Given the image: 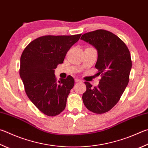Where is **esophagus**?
Wrapping results in <instances>:
<instances>
[{
    "mask_svg": "<svg viewBox=\"0 0 148 148\" xmlns=\"http://www.w3.org/2000/svg\"><path fill=\"white\" fill-rule=\"evenodd\" d=\"M75 82H76V83H81V82H82V80L76 78V79H75Z\"/></svg>",
    "mask_w": 148,
    "mask_h": 148,
    "instance_id": "34e87169",
    "label": "esophagus"
}]
</instances>
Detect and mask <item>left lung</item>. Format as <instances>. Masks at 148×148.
I'll use <instances>...</instances> for the list:
<instances>
[{"mask_svg":"<svg viewBox=\"0 0 148 148\" xmlns=\"http://www.w3.org/2000/svg\"><path fill=\"white\" fill-rule=\"evenodd\" d=\"M81 39L97 50L95 67L102 76L97 87L85 82L83 103L95 113H105L118 103L128 85L132 67L130 50L119 37L105 29L84 34Z\"/></svg>","mask_w":148,"mask_h":148,"instance_id":"left-lung-1","label":"left lung"}]
</instances>
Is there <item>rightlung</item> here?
<instances>
[{
  "instance_id": "right-lung-1",
  "label": "right lung",
  "mask_w": 148,
  "mask_h": 148,
  "mask_svg": "<svg viewBox=\"0 0 148 148\" xmlns=\"http://www.w3.org/2000/svg\"><path fill=\"white\" fill-rule=\"evenodd\" d=\"M81 35L40 37L29 42L21 55L19 74L25 92L47 116H56L65 108L74 79L69 76L57 82L54 69L63 63L67 52Z\"/></svg>"
}]
</instances>
